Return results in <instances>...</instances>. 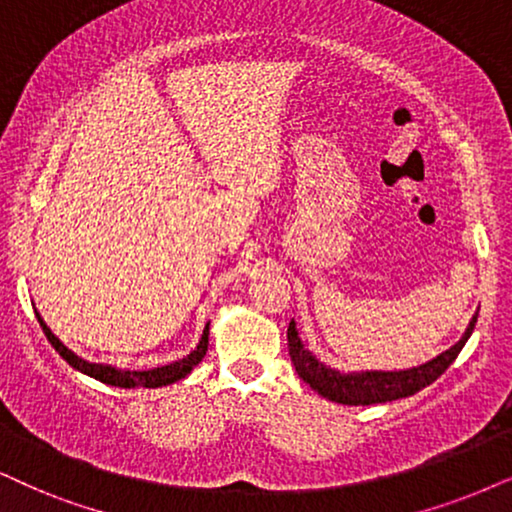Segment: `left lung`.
I'll list each match as a JSON object with an SVG mask.
<instances>
[{
	"mask_svg": "<svg viewBox=\"0 0 512 512\" xmlns=\"http://www.w3.org/2000/svg\"><path fill=\"white\" fill-rule=\"evenodd\" d=\"M477 323V314L465 328L463 338L449 347L446 352L439 354L428 364H420L406 371H361V373H340L335 368L321 364L319 359L302 345L300 333H297L295 321L288 326V352L290 361H293L295 371L300 378L319 392L321 397L338 401V404L347 406H368V404H385V401H394L401 397H411L435 383L446 368L454 364L458 352H461L465 342H468L472 328Z\"/></svg>",
	"mask_w": 512,
	"mask_h": 512,
	"instance_id": "8db88e82",
	"label": "left lung"
}]
</instances>
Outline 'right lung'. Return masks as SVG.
<instances>
[{"instance_id": "1", "label": "right lung", "mask_w": 512, "mask_h": 512, "mask_svg": "<svg viewBox=\"0 0 512 512\" xmlns=\"http://www.w3.org/2000/svg\"><path fill=\"white\" fill-rule=\"evenodd\" d=\"M37 321H40L42 331H44V335H47V340L51 342V347H54L56 352L75 368V371H80L84 375H89V378L101 380V383L113 385V387H163V385L177 383V380L186 378V375H189L193 368L203 361L205 352H208V340H210V323H205L203 338H200L198 347L193 349L191 354H186L184 359L172 361V364H167V366L151 368V371H122V368H115L108 364H92V361H84L82 357H77L73 349H68L61 340L56 338L54 333H51V328L44 323L40 314H37Z\"/></svg>"}]
</instances>
